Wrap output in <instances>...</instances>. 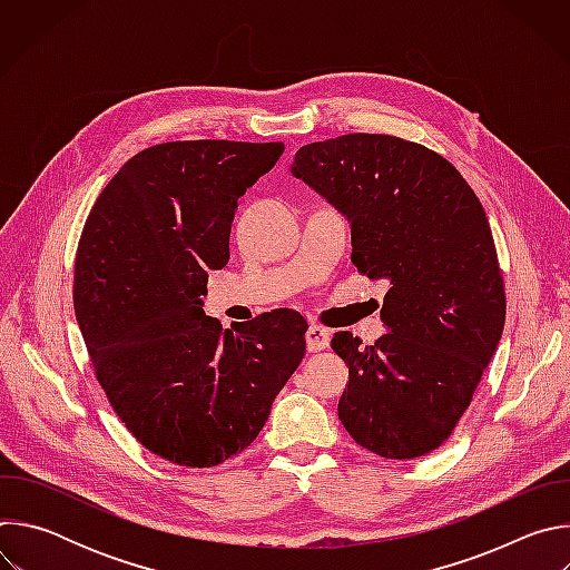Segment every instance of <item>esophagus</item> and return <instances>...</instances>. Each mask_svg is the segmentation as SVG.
<instances>
[{
	"instance_id": "1",
	"label": "esophagus",
	"mask_w": 570,
	"mask_h": 570,
	"mask_svg": "<svg viewBox=\"0 0 570 570\" xmlns=\"http://www.w3.org/2000/svg\"><path fill=\"white\" fill-rule=\"evenodd\" d=\"M332 343V334L324 330V327H317V324H311V327L306 330V350L308 352H322L327 350Z\"/></svg>"
}]
</instances>
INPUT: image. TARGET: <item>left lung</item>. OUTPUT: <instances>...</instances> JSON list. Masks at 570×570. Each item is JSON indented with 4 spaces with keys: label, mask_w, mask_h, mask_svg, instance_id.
<instances>
[{
    "label": "left lung",
    "mask_w": 570,
    "mask_h": 570,
    "mask_svg": "<svg viewBox=\"0 0 570 570\" xmlns=\"http://www.w3.org/2000/svg\"><path fill=\"white\" fill-rule=\"evenodd\" d=\"M291 174L352 227V262L387 279V334L361 347L338 332L350 367L338 417L363 449L411 460L438 449L466 411L505 324V288L490 223L442 155L392 135L306 144Z\"/></svg>",
    "instance_id": "obj_1"
}]
</instances>
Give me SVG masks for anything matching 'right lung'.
<instances>
[{"instance_id": "right-lung-1", "label": "right lung", "mask_w": 570, "mask_h": 570, "mask_svg": "<svg viewBox=\"0 0 570 570\" xmlns=\"http://www.w3.org/2000/svg\"><path fill=\"white\" fill-rule=\"evenodd\" d=\"M282 153V141L150 146L108 183L78 240L73 311L97 379L137 442L180 466L248 449L304 358L295 311L223 332L200 297L229 259L236 200Z\"/></svg>"}]
</instances>
